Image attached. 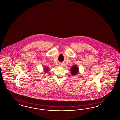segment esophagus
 <instances>
[{
  "mask_svg": "<svg viewBox=\"0 0 120 120\" xmlns=\"http://www.w3.org/2000/svg\"><path fill=\"white\" fill-rule=\"evenodd\" d=\"M60 66H62V65H60Z\"/></svg>",
  "mask_w": 120,
  "mask_h": 120,
  "instance_id": "1",
  "label": "esophagus"
}]
</instances>
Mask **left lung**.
<instances>
[{"label":"left lung","mask_w":120,"mask_h":120,"mask_svg":"<svg viewBox=\"0 0 120 120\" xmlns=\"http://www.w3.org/2000/svg\"><path fill=\"white\" fill-rule=\"evenodd\" d=\"M71 72L73 76L77 75L79 72V68L77 65H74L71 68Z\"/></svg>","instance_id":"8db88e82"}]
</instances>
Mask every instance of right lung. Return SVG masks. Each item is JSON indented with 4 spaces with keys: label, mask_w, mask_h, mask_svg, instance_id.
Listing matches in <instances>:
<instances>
[{
    "label": "right lung",
    "mask_w": 120,
    "mask_h": 120,
    "mask_svg": "<svg viewBox=\"0 0 120 120\" xmlns=\"http://www.w3.org/2000/svg\"><path fill=\"white\" fill-rule=\"evenodd\" d=\"M43 69H44V72L45 73H46L47 72H48L49 68H48L47 67H45Z\"/></svg>",
    "instance_id": "add662e5"
}]
</instances>
